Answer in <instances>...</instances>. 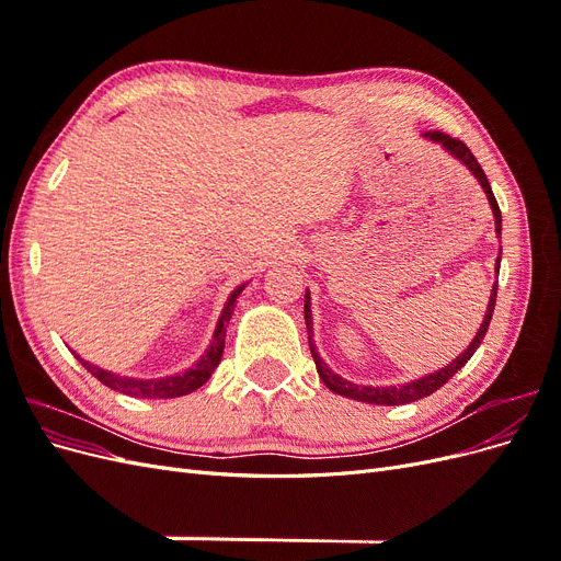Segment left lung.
<instances>
[{
    "instance_id": "8db88e82",
    "label": "left lung",
    "mask_w": 561,
    "mask_h": 561,
    "mask_svg": "<svg viewBox=\"0 0 561 561\" xmlns=\"http://www.w3.org/2000/svg\"><path fill=\"white\" fill-rule=\"evenodd\" d=\"M426 138L439 142L447 151H451V154H454L456 159H461V161L468 165V171L480 180L482 190H484V194H486V198H489V206H491V210H494L496 233H501V208H499V203H496V198H494V192H491V186H489V180H486V175H484V171H482V165L478 163V159L472 157V151H470L461 140H458V138H451V135H445V133H439V130L426 133ZM499 262H501V257H499ZM496 271H499V266H496ZM496 290H499V280H496V285H494V290H491L489 309H486V316H484V320H482V328H480L478 336L472 339L470 346H468L461 355H458L456 360H451V363H449L447 367H443V369L433 371V375H426L423 379L410 381V383H404V386H386V388H381V386H379V388H375V386H355V383L342 379L339 375H334V371H332L325 363L320 360V355H318V351H316V344L311 342V336H313L311 309H309L311 301H309V293H307V297H304V318H307L309 346H311V355H313V360H316V369H318V375H320L322 383H325L330 390H334L336 396H344V398L358 400V402H369V404H407V402H414V400H421V398H426V396L435 393L437 388H443V386L456 375V371L461 369V367L472 358V353L478 351V346L482 344V339H484V334H486V330H489L491 313H494V307H496Z\"/></svg>"
}]
</instances>
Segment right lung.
Listing matches in <instances>:
<instances>
[{
    "mask_svg": "<svg viewBox=\"0 0 561 561\" xmlns=\"http://www.w3.org/2000/svg\"><path fill=\"white\" fill-rule=\"evenodd\" d=\"M241 293H243V285L239 287V290H233V295L229 297L222 316H219L217 330L213 334V344H210L208 353L203 355V358L192 369L182 371V375L163 377V379H145V381L142 379H128V377H116L107 369H100V367H95L87 360H81L77 353L75 355H77V360L83 367H87L100 383H105L107 388L118 390V393H124V396H130V398H180V396H186V393H192V390H196V388L206 383L215 371V367L219 365V358H222V351H225L227 322H229L231 311H233V301Z\"/></svg>",
    "mask_w": 561,
    "mask_h": 561,
    "instance_id": "add662e5",
    "label": "right lung"
}]
</instances>
